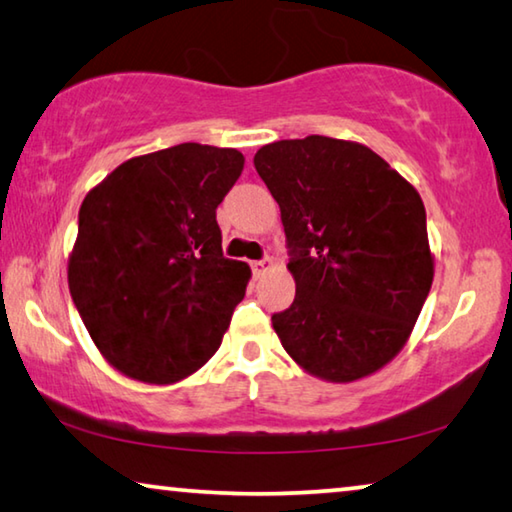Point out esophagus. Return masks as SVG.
Returning a JSON list of instances; mask_svg holds the SVG:
<instances>
[{
  "label": "esophagus",
  "instance_id": "esophagus-1",
  "mask_svg": "<svg viewBox=\"0 0 512 512\" xmlns=\"http://www.w3.org/2000/svg\"><path fill=\"white\" fill-rule=\"evenodd\" d=\"M250 268H253V275L259 277V275H264L266 271H271V268H273V259H271V257H264V259H259V262L250 264Z\"/></svg>",
  "mask_w": 512,
  "mask_h": 512
}]
</instances>
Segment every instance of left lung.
I'll use <instances>...</instances> for the list:
<instances>
[{"label":"left lung","mask_w":512,"mask_h":512,"mask_svg":"<svg viewBox=\"0 0 512 512\" xmlns=\"http://www.w3.org/2000/svg\"><path fill=\"white\" fill-rule=\"evenodd\" d=\"M280 205L296 280L273 327L293 361L327 381H354L404 348L433 282L427 212L368 146L323 135L255 153Z\"/></svg>","instance_id":"1"}]
</instances>
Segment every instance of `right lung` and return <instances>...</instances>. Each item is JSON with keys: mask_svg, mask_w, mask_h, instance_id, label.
<instances>
[{"mask_svg": "<svg viewBox=\"0 0 512 512\" xmlns=\"http://www.w3.org/2000/svg\"><path fill=\"white\" fill-rule=\"evenodd\" d=\"M244 155L185 142L126 160L85 196L69 293L124 375L173 384L219 350L250 268L223 257L216 207Z\"/></svg>", "mask_w": 512, "mask_h": 512, "instance_id": "add662e5", "label": "right lung"}]
</instances>
